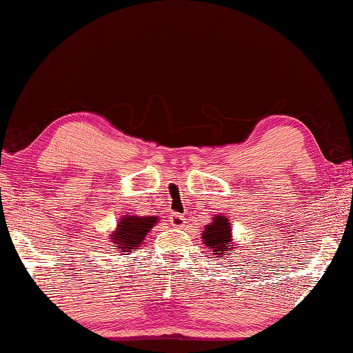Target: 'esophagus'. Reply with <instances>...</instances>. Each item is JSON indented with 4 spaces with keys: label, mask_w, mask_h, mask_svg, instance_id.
Wrapping results in <instances>:
<instances>
[{
    "label": "esophagus",
    "mask_w": 353,
    "mask_h": 353,
    "mask_svg": "<svg viewBox=\"0 0 353 353\" xmlns=\"http://www.w3.org/2000/svg\"><path fill=\"white\" fill-rule=\"evenodd\" d=\"M170 221H171V226H174V228H183L185 226V216L183 215H181V214H172L171 216H170Z\"/></svg>",
    "instance_id": "1"
}]
</instances>
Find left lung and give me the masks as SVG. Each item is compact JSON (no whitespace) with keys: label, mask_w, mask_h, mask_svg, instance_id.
<instances>
[{"label":"left lung","mask_w":353,"mask_h":353,"mask_svg":"<svg viewBox=\"0 0 353 353\" xmlns=\"http://www.w3.org/2000/svg\"><path fill=\"white\" fill-rule=\"evenodd\" d=\"M203 243L205 250L210 251L214 257H223L234 253L237 245L234 243L231 221L226 215H214L209 225L204 226Z\"/></svg>","instance_id":"obj_1"}]
</instances>
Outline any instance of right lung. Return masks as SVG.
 Segmentation results:
<instances>
[{
    "mask_svg": "<svg viewBox=\"0 0 353 353\" xmlns=\"http://www.w3.org/2000/svg\"><path fill=\"white\" fill-rule=\"evenodd\" d=\"M159 216L138 215H124L119 218L116 229L110 234V240L114 245V250L119 251L121 256L133 253L138 247H141L144 239L148 237L150 229L159 223Z\"/></svg>",
    "mask_w": 353,
    "mask_h": 353,
    "instance_id": "right-lung-1",
    "label": "right lung"
}]
</instances>
